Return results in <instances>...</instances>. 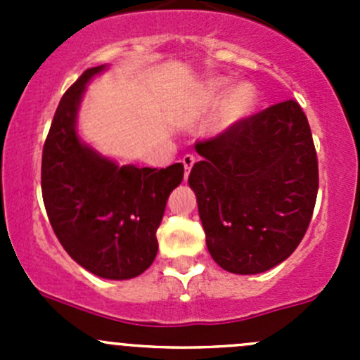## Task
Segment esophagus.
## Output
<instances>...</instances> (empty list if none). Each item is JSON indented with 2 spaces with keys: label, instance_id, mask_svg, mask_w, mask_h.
<instances>
[{
  "label": "esophagus",
  "instance_id": "1",
  "mask_svg": "<svg viewBox=\"0 0 360 360\" xmlns=\"http://www.w3.org/2000/svg\"><path fill=\"white\" fill-rule=\"evenodd\" d=\"M181 162H183V165H184V172H186V177H188V174H190L191 167L195 165V162H197V160H195L193 155H184V157H183V160H181Z\"/></svg>",
  "mask_w": 360,
  "mask_h": 360
}]
</instances>
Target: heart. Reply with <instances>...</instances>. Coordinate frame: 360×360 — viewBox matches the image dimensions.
<instances>
[{
    "label": "heart",
    "instance_id": "heart-1",
    "mask_svg": "<svg viewBox=\"0 0 360 360\" xmlns=\"http://www.w3.org/2000/svg\"><path fill=\"white\" fill-rule=\"evenodd\" d=\"M230 86L228 78H210L202 86V99L209 106H219V123L221 130H230L240 125L245 120L254 115L259 104V94L252 83L242 82L238 85ZM224 101H221L220 99Z\"/></svg>",
    "mask_w": 360,
    "mask_h": 360
}]
</instances>
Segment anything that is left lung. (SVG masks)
<instances>
[{"instance_id": "left-lung-1", "label": "left lung", "mask_w": 360, "mask_h": 360, "mask_svg": "<svg viewBox=\"0 0 360 360\" xmlns=\"http://www.w3.org/2000/svg\"><path fill=\"white\" fill-rule=\"evenodd\" d=\"M188 184L212 259L256 275L288 259L307 233L319 190L310 125L296 101L252 115L195 144Z\"/></svg>"}]
</instances>
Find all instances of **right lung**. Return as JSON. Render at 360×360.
I'll return each mask as SVG.
<instances>
[{
    "label": "right lung",
    "instance_id": "obj_1",
    "mask_svg": "<svg viewBox=\"0 0 360 360\" xmlns=\"http://www.w3.org/2000/svg\"><path fill=\"white\" fill-rule=\"evenodd\" d=\"M106 69H86L60 99L43 146L41 191L69 256L97 277L127 281L153 263L167 198L183 181L184 167L120 165L83 143L79 104L86 85Z\"/></svg>",
    "mask_w": 360,
    "mask_h": 360
}]
</instances>
